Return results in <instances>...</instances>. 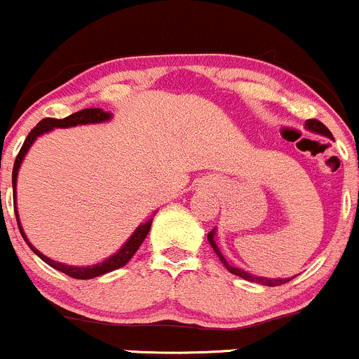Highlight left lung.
<instances>
[{
	"label": "left lung",
	"mask_w": 359,
	"mask_h": 359,
	"mask_svg": "<svg viewBox=\"0 0 359 359\" xmlns=\"http://www.w3.org/2000/svg\"><path fill=\"white\" fill-rule=\"evenodd\" d=\"M306 126H307V128H309V130H313V132H316V133H321V135L328 137V139H334V137H332V133H330V130H328L327 126L323 125V123H321V121H318V119H307V121H306ZM208 243L212 245L213 252L217 253V257H219V259H220V262H222L224 266H226V269L229 271V273L236 274V276L243 278V280H247V281H252V283H259V285H264V287H280V285L287 283V281H290V280H292V278H280V280H273V278L253 276V274H250V273H247V271L240 269V267H234L233 264H229V262H227V260H226V257H224L222 253H220L219 247H217V243H215V229H213V231H210V233H208ZM293 278H295V276H293Z\"/></svg>",
	"instance_id": "8db88e82"
}]
</instances>
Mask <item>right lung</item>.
Returning a JSON list of instances; mask_svg holds the SVG:
<instances>
[{"label": "right lung", "mask_w": 359, "mask_h": 359, "mask_svg": "<svg viewBox=\"0 0 359 359\" xmlns=\"http://www.w3.org/2000/svg\"><path fill=\"white\" fill-rule=\"evenodd\" d=\"M112 118L111 112H106L102 109H83V111H78L74 112V114L67 116V118L64 119H55V118H45L41 119V121L38 123V125L34 126V128L29 132L27 139L24 140L22 147H20L19 154H17L15 158V163H13V173H12V184H13V196H15V186H17V175H19V168H20V163H22V159L25 154H27L29 147L34 144V140L38 139L39 135H43V133L50 132V130L53 128H69V126H76V125H90V123H102V121H109ZM15 205V203H13ZM15 217H17V224H19V229H20V234H22V238L25 240V243L31 247L32 252L36 253V255L39 257V259L43 260V262L48 264L50 267H53V269L60 271V273L67 274V276L71 278H76V280H92V278H97V276H102V274L106 273H111V271L114 269H119V267L125 266L126 262H128L130 259L133 257V253L139 250L140 245H142V241L146 240L147 233H149L151 229V222H153V219H149L147 222L140 224L139 227L135 229V233L132 234V236L128 238V241H126L125 245H123L121 248L118 250V252L114 253V255H111L109 259L102 260L100 264H93V266H86V267H78V266H67V264H60L57 262V260H52L48 259L46 255H43L39 250H36L32 247L31 243H29V240L25 238V233L22 231V226H20V220H19V213H17L15 210Z\"/></svg>", "instance_id": "1"}]
</instances>
